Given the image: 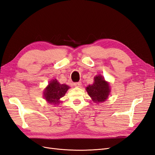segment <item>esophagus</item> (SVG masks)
I'll list each match as a JSON object with an SVG mask.
<instances>
[{
  "instance_id": "esophagus-1",
  "label": "esophagus",
  "mask_w": 155,
  "mask_h": 155,
  "mask_svg": "<svg viewBox=\"0 0 155 155\" xmlns=\"http://www.w3.org/2000/svg\"><path fill=\"white\" fill-rule=\"evenodd\" d=\"M74 86L75 87H80L81 86V82H76V83H74Z\"/></svg>"
}]
</instances>
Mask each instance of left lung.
<instances>
[{"instance_id":"8db88e82","label":"left lung","mask_w":155,"mask_h":155,"mask_svg":"<svg viewBox=\"0 0 155 155\" xmlns=\"http://www.w3.org/2000/svg\"><path fill=\"white\" fill-rule=\"evenodd\" d=\"M87 91L94 102H104L109 95L110 87L103 76L97 75L94 78L93 85L87 87Z\"/></svg>"}]
</instances>
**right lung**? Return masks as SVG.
Masks as SVG:
<instances>
[{
  "mask_svg": "<svg viewBox=\"0 0 155 155\" xmlns=\"http://www.w3.org/2000/svg\"><path fill=\"white\" fill-rule=\"evenodd\" d=\"M70 87L65 84H60L58 80L54 79L50 82L44 91V98L48 103L58 105L60 98L63 97Z\"/></svg>",
  "mask_w": 155,
  "mask_h": 155,
  "instance_id": "obj_1",
  "label": "right lung"
}]
</instances>
